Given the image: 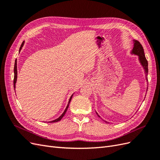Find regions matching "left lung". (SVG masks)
<instances>
[{"label": "left lung", "mask_w": 160, "mask_h": 160, "mask_svg": "<svg viewBox=\"0 0 160 160\" xmlns=\"http://www.w3.org/2000/svg\"><path fill=\"white\" fill-rule=\"evenodd\" d=\"M133 49L131 51L130 53L132 55H135L138 56V61L139 62V63L143 67V68L144 69L145 74H146V79L148 81V61L146 59V57H145L143 47L141 45V43H140L139 41H138L136 40H133ZM147 91H148V87H147ZM136 112H137V111H136ZM95 113H96L97 115H98L99 118H101L100 116L99 115V114L97 113V111H95ZM103 121L106 123H109V122H107V121H105V120H103Z\"/></svg>", "instance_id": "8db88e82"}]
</instances>
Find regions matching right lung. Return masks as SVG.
<instances>
[{
    "instance_id": "1",
    "label": "right lung",
    "mask_w": 160,
    "mask_h": 160,
    "mask_svg": "<svg viewBox=\"0 0 160 160\" xmlns=\"http://www.w3.org/2000/svg\"><path fill=\"white\" fill-rule=\"evenodd\" d=\"M24 44H25V41H23V42H22V43L21 44V47H20V49H19V52H20V51H21L22 47L24 46ZM14 90H15V88H16V83H17V59L15 60V62H14ZM73 94H74V93H72V95L70 97L69 100V102H68V104H67V107H66V108H65V111H63V113H62L59 116V117L58 118H57L56 119H55V120H52V121H51V122H49V123L57 122H59V121H60V120L62 118V117H63V116H64V115H65V113L67 112V109H68V108H69V103H70V102H71V99H72V95H73Z\"/></svg>"
}]
</instances>
